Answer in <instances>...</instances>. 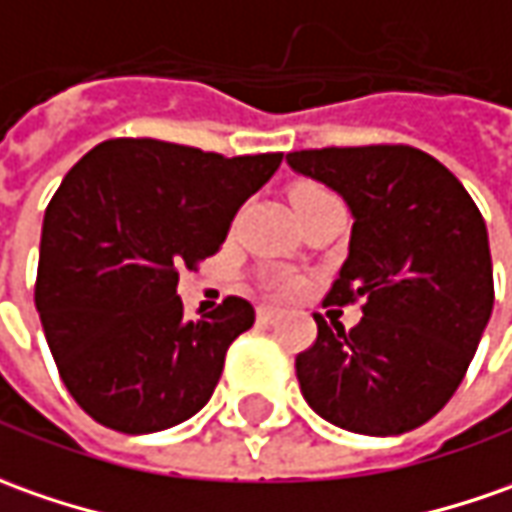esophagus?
<instances>
[{
	"mask_svg": "<svg viewBox=\"0 0 512 512\" xmlns=\"http://www.w3.org/2000/svg\"><path fill=\"white\" fill-rule=\"evenodd\" d=\"M280 317V309H274V306H257V320L260 323H274Z\"/></svg>",
	"mask_w": 512,
	"mask_h": 512,
	"instance_id": "obj_1",
	"label": "esophagus"
}]
</instances>
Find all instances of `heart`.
Returning <instances> with one entry per match:
<instances>
[{"instance_id":"heart-1","label":"heart","mask_w":512,"mask_h":512,"mask_svg":"<svg viewBox=\"0 0 512 512\" xmlns=\"http://www.w3.org/2000/svg\"><path fill=\"white\" fill-rule=\"evenodd\" d=\"M314 189H320V186H300L297 192H294V198L297 195H306V192H314ZM269 286H272L277 294H294V291L300 289V280L294 277V274H277L269 280Z\"/></svg>"}]
</instances>
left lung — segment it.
<instances>
[{"label": "left lung", "mask_w": 512, "mask_h": 512, "mask_svg": "<svg viewBox=\"0 0 512 512\" xmlns=\"http://www.w3.org/2000/svg\"><path fill=\"white\" fill-rule=\"evenodd\" d=\"M286 161L348 203V257L326 303H362L351 331L314 314L317 340L294 360L300 391L343 431H414L448 405L490 320L485 218L448 167L405 144L300 150Z\"/></svg>", "instance_id": "left-lung-1"}]
</instances>
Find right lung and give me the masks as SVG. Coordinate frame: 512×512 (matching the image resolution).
I'll return each instance as SVG.
<instances>
[{
    "instance_id": "1",
    "label": "right lung",
    "mask_w": 512,
    "mask_h": 512,
    "mask_svg": "<svg viewBox=\"0 0 512 512\" xmlns=\"http://www.w3.org/2000/svg\"><path fill=\"white\" fill-rule=\"evenodd\" d=\"M283 152L226 158L110 138L64 175L39 246L36 311L70 397L104 428L155 433L209 402L229 345L255 323L243 297L186 320L178 272L212 257Z\"/></svg>"
}]
</instances>
